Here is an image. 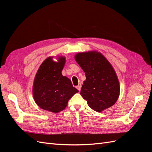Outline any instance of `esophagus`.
Masks as SVG:
<instances>
[{
  "mask_svg": "<svg viewBox=\"0 0 152 152\" xmlns=\"http://www.w3.org/2000/svg\"><path fill=\"white\" fill-rule=\"evenodd\" d=\"M81 87H82V85H81V84L80 83V84H79V85H78V86H77V89L80 91V89H81Z\"/></svg>",
  "mask_w": 152,
  "mask_h": 152,
  "instance_id": "34e87169",
  "label": "esophagus"
}]
</instances>
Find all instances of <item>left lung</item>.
Segmentation results:
<instances>
[{"label": "left lung", "instance_id": "left-lung-1", "mask_svg": "<svg viewBox=\"0 0 152 152\" xmlns=\"http://www.w3.org/2000/svg\"><path fill=\"white\" fill-rule=\"evenodd\" d=\"M75 59L85 72L80 94L94 111L101 112L117 101L120 85L113 68L99 52L78 53Z\"/></svg>", "mask_w": 152, "mask_h": 152}]
</instances>
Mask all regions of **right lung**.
Segmentation results:
<instances>
[{"instance_id": "right-lung-1", "label": "right lung", "mask_w": 152, "mask_h": 152, "mask_svg": "<svg viewBox=\"0 0 152 152\" xmlns=\"http://www.w3.org/2000/svg\"><path fill=\"white\" fill-rule=\"evenodd\" d=\"M65 63V57H59L58 61L49 57L41 64L36 73L34 98L37 104L44 110L53 113L63 111L68 100L79 92L73 87L70 79L61 74Z\"/></svg>"}]
</instances>
